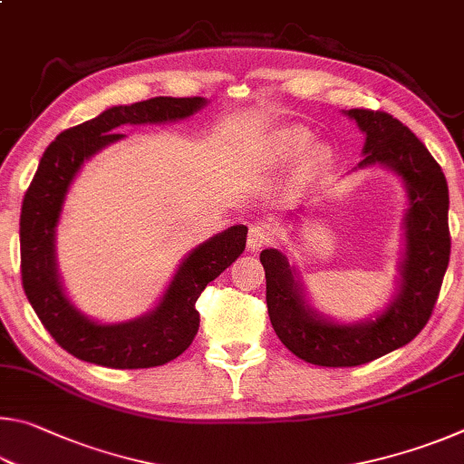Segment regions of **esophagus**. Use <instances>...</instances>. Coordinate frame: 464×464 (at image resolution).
<instances>
[{
    "instance_id": "obj_1",
    "label": "esophagus",
    "mask_w": 464,
    "mask_h": 464,
    "mask_svg": "<svg viewBox=\"0 0 464 464\" xmlns=\"http://www.w3.org/2000/svg\"><path fill=\"white\" fill-rule=\"evenodd\" d=\"M274 239V233L270 229L268 223L264 221H256L254 225L249 227V235H247V247L251 251H257L262 249L264 246H268V243Z\"/></svg>"
}]
</instances>
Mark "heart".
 Returning <instances> with one entry per match:
<instances>
[{
    "label": "heart",
    "instance_id": "1",
    "mask_svg": "<svg viewBox=\"0 0 464 464\" xmlns=\"http://www.w3.org/2000/svg\"><path fill=\"white\" fill-rule=\"evenodd\" d=\"M274 147H276V151L280 155H301L303 151H307L309 135L301 129H288L285 132H280Z\"/></svg>",
    "mask_w": 464,
    "mask_h": 464
}]
</instances>
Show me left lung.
I'll list each match as a JSON object with an SVG mask.
<instances>
[{
  "mask_svg": "<svg viewBox=\"0 0 464 464\" xmlns=\"http://www.w3.org/2000/svg\"><path fill=\"white\" fill-rule=\"evenodd\" d=\"M366 135L358 168L384 166L403 178L410 210L405 215L401 285L384 313L364 324H335L304 301L301 282L278 249H264L266 304L280 342L304 362L360 366L410 343L431 317L450 260L449 184L426 145L381 110L345 112Z\"/></svg>",
  "mask_w": 464,
  "mask_h": 464,
  "instance_id": "obj_1",
  "label": "left lung"
}]
</instances>
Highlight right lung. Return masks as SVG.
I'll list each match as a JSON object with an SVG mask.
<instances>
[{
  "instance_id": "right-lung-1",
  "label": "right lung",
  "mask_w": 464,
  "mask_h": 464,
  "mask_svg": "<svg viewBox=\"0 0 464 464\" xmlns=\"http://www.w3.org/2000/svg\"><path fill=\"white\" fill-rule=\"evenodd\" d=\"M207 104L204 98H151L108 108L77 124L46 147L22 202L20 268L22 286L46 332L69 354L108 368H151L178 358L198 334L196 301L208 282L229 268L246 249L247 227L235 225L192 249L179 264L160 304L127 324L102 325L82 315L63 293L54 262V227L63 202L83 161L122 139V124L188 119Z\"/></svg>"
}]
</instances>
